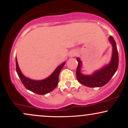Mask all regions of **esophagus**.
<instances>
[{
  "instance_id": "esophagus-1",
  "label": "esophagus",
  "mask_w": 128,
  "mask_h": 128,
  "mask_svg": "<svg viewBox=\"0 0 128 128\" xmlns=\"http://www.w3.org/2000/svg\"><path fill=\"white\" fill-rule=\"evenodd\" d=\"M77 55V52H76L75 51H70V52H69V56L70 57H72V56H75Z\"/></svg>"
}]
</instances>
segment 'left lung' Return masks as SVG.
Instances as JSON below:
<instances>
[{
    "label": "left lung",
    "mask_w": 128,
    "mask_h": 128,
    "mask_svg": "<svg viewBox=\"0 0 128 128\" xmlns=\"http://www.w3.org/2000/svg\"><path fill=\"white\" fill-rule=\"evenodd\" d=\"M108 40L112 45V55L110 62L100 68L95 70L91 74H84L81 72L82 62L79 58H76L78 65L76 69V78L79 82L88 87H101L110 81L117 71L118 65V56L117 45L112 36H110Z\"/></svg>",
    "instance_id": "left-lung-1"
}]
</instances>
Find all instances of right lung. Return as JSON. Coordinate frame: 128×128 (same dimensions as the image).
I'll use <instances>...</instances> for the list:
<instances>
[{"mask_svg": "<svg viewBox=\"0 0 128 128\" xmlns=\"http://www.w3.org/2000/svg\"><path fill=\"white\" fill-rule=\"evenodd\" d=\"M16 62L17 74L26 88L40 95H44L49 93L55 88L58 84V76L60 72L66 64V62H64L58 66L54 72L46 79L42 80H34L27 78L22 73L19 68L16 57Z\"/></svg>", "mask_w": 128, "mask_h": 128, "instance_id": "1", "label": "right lung"}]
</instances>
